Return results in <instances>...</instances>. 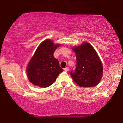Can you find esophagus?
Segmentation results:
<instances>
[{
    "label": "esophagus",
    "mask_w": 123,
    "mask_h": 123,
    "mask_svg": "<svg viewBox=\"0 0 123 123\" xmlns=\"http://www.w3.org/2000/svg\"><path fill=\"white\" fill-rule=\"evenodd\" d=\"M69 68H68V67H66V68H65L64 69V70L65 71H69Z\"/></svg>",
    "instance_id": "obj_1"
}]
</instances>
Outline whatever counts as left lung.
Segmentation results:
<instances>
[{
	"mask_svg": "<svg viewBox=\"0 0 123 123\" xmlns=\"http://www.w3.org/2000/svg\"><path fill=\"white\" fill-rule=\"evenodd\" d=\"M72 49L77 63L75 70L70 71L71 77L82 87L96 86L102 79L103 66L95 50L88 43Z\"/></svg>",
	"mask_w": 123,
	"mask_h": 123,
	"instance_id": "1",
	"label": "left lung"
}]
</instances>
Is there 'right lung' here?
I'll return each mask as SVG.
<instances>
[{
  "mask_svg": "<svg viewBox=\"0 0 123 123\" xmlns=\"http://www.w3.org/2000/svg\"><path fill=\"white\" fill-rule=\"evenodd\" d=\"M60 45L47 39L38 46L27 69L29 80L34 85L40 87L50 86L63 71L58 60L53 55L54 51Z\"/></svg>",
  "mask_w": 123,
  "mask_h": 123,
  "instance_id": "1",
  "label": "right lung"
}]
</instances>
